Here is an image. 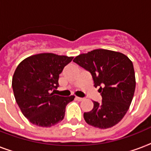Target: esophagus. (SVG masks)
Here are the masks:
<instances>
[{"label": "esophagus", "instance_id": "obj_1", "mask_svg": "<svg viewBox=\"0 0 151 151\" xmlns=\"http://www.w3.org/2000/svg\"><path fill=\"white\" fill-rule=\"evenodd\" d=\"M75 99H76V100L79 101V102H81V101H83L84 99H85L84 98H81V97H76Z\"/></svg>", "mask_w": 151, "mask_h": 151}]
</instances>
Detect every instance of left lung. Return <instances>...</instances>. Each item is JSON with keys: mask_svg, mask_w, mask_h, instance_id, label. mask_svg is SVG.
I'll return each instance as SVG.
<instances>
[{"mask_svg": "<svg viewBox=\"0 0 151 151\" xmlns=\"http://www.w3.org/2000/svg\"><path fill=\"white\" fill-rule=\"evenodd\" d=\"M73 62L92 74L102 103L93 101V109L84 113L88 124L99 129L114 126L129 110L136 88L132 62L123 53L95 49L76 56Z\"/></svg>", "mask_w": 151, "mask_h": 151, "instance_id": "obj_1", "label": "left lung"}]
</instances>
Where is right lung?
Wrapping results in <instances>:
<instances>
[{"label": "right lung", "mask_w": 151, "mask_h": 151, "mask_svg": "<svg viewBox=\"0 0 151 151\" xmlns=\"http://www.w3.org/2000/svg\"><path fill=\"white\" fill-rule=\"evenodd\" d=\"M73 58L41 53L18 65L12 78L13 92L22 114L32 124L51 127L64 118L66 105L75 96H59L54 91L59 87V74Z\"/></svg>", "instance_id": "add662e5"}]
</instances>
